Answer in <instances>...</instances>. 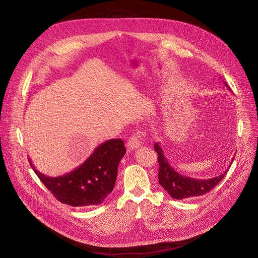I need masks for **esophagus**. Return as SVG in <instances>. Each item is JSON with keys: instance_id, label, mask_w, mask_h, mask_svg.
Listing matches in <instances>:
<instances>
[{"instance_id": "obj_1", "label": "esophagus", "mask_w": 258, "mask_h": 258, "mask_svg": "<svg viewBox=\"0 0 258 258\" xmlns=\"http://www.w3.org/2000/svg\"><path fill=\"white\" fill-rule=\"evenodd\" d=\"M140 145H141V142L136 136H132L127 141V147L130 150H136V148L140 147Z\"/></svg>"}]
</instances>
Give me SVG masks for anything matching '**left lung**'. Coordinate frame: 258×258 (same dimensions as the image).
<instances>
[{
    "instance_id": "1",
    "label": "left lung",
    "mask_w": 258,
    "mask_h": 258,
    "mask_svg": "<svg viewBox=\"0 0 258 258\" xmlns=\"http://www.w3.org/2000/svg\"><path fill=\"white\" fill-rule=\"evenodd\" d=\"M225 85L227 86V84ZM154 147L158 154L159 183L171 196V198L175 200L200 197L212 190L224 179L229 170V167L232 164V161L234 160L232 159L229 167L224 171V173L218 175V177L208 180L194 179L190 177H185V175H182L172 168L167 159L164 157L163 150H162L159 143H156Z\"/></svg>"
}]
</instances>
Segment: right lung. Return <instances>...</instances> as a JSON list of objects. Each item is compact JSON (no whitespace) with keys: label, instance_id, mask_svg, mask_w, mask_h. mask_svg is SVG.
Wrapping results in <instances>:
<instances>
[{"label":"right lung","instance_id":"1","mask_svg":"<svg viewBox=\"0 0 258 258\" xmlns=\"http://www.w3.org/2000/svg\"><path fill=\"white\" fill-rule=\"evenodd\" d=\"M121 139L107 140L98 145L80 166L58 177H48L31 163L39 180L62 204L73 207L100 205L113 191L119 162L125 155Z\"/></svg>","mask_w":258,"mask_h":258}]
</instances>
